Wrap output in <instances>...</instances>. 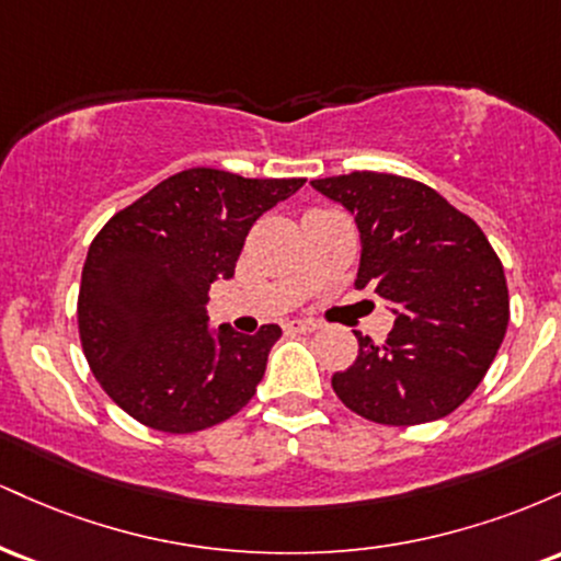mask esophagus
I'll use <instances>...</instances> for the list:
<instances>
[{"label":"esophagus","instance_id":"obj_1","mask_svg":"<svg viewBox=\"0 0 561 561\" xmlns=\"http://www.w3.org/2000/svg\"><path fill=\"white\" fill-rule=\"evenodd\" d=\"M319 327H321L319 321H313V319H293V321H287L285 330L287 332H317Z\"/></svg>","mask_w":561,"mask_h":561}]
</instances>
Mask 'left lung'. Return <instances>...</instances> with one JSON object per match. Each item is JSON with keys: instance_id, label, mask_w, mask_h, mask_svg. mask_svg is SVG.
I'll return each instance as SVG.
<instances>
[{"instance_id": "1", "label": "left lung", "mask_w": 561, "mask_h": 561, "mask_svg": "<svg viewBox=\"0 0 561 561\" xmlns=\"http://www.w3.org/2000/svg\"><path fill=\"white\" fill-rule=\"evenodd\" d=\"M311 186L356 216V287H375L396 313L385 343L356 332L358 356L334 371V392L377 424L443 420L482 382L506 334L499 255L472 218L414 179L353 171Z\"/></svg>"}]
</instances>
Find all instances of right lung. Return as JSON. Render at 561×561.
<instances>
[{
    "instance_id": "1",
    "label": "right lung",
    "mask_w": 561,
    "mask_h": 561,
    "mask_svg": "<svg viewBox=\"0 0 561 561\" xmlns=\"http://www.w3.org/2000/svg\"><path fill=\"white\" fill-rule=\"evenodd\" d=\"M306 179L186 169L118 210L89 244L79 334L96 382L128 416L186 435L242 409L282 330L208 327V289L234 276L250 227Z\"/></svg>"
}]
</instances>
